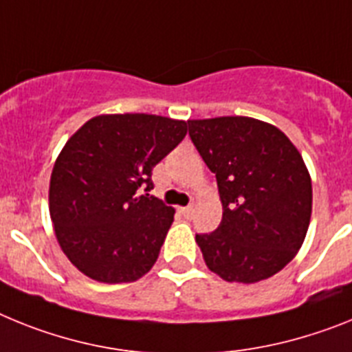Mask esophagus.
<instances>
[{
  "label": "esophagus",
  "mask_w": 352,
  "mask_h": 352,
  "mask_svg": "<svg viewBox=\"0 0 352 352\" xmlns=\"http://www.w3.org/2000/svg\"><path fill=\"white\" fill-rule=\"evenodd\" d=\"M179 212L184 216V218H189L191 214H193V206H188V207H180Z\"/></svg>",
  "instance_id": "esophagus-1"
}]
</instances>
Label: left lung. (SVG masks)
Segmentation results:
<instances>
[{
  "mask_svg": "<svg viewBox=\"0 0 352 352\" xmlns=\"http://www.w3.org/2000/svg\"><path fill=\"white\" fill-rule=\"evenodd\" d=\"M189 136L216 173L223 218L197 234L204 261L227 282L255 283L296 256L311 216V180L282 131L250 117L188 120Z\"/></svg>",
  "mask_w": 352,
  "mask_h": 352,
  "instance_id": "obj_1",
  "label": "left lung"
}]
</instances>
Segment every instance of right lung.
<instances>
[{"mask_svg": "<svg viewBox=\"0 0 352 352\" xmlns=\"http://www.w3.org/2000/svg\"><path fill=\"white\" fill-rule=\"evenodd\" d=\"M188 122L99 115L65 143L51 173L49 214L63 253L91 280L129 283L152 269L175 210L151 191L152 168L184 140Z\"/></svg>", "mask_w": 352, "mask_h": 352, "instance_id": "add662e5", "label": "right lung"}]
</instances>
